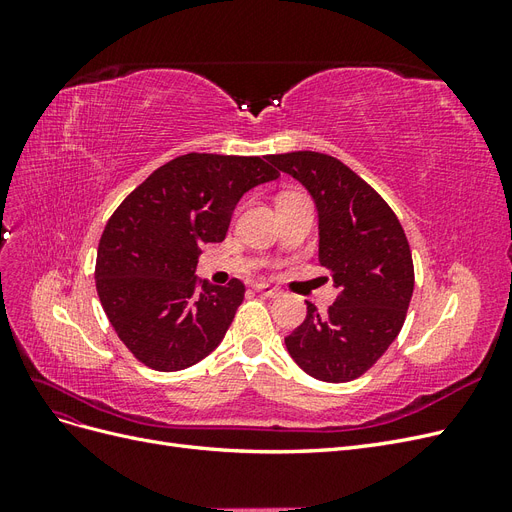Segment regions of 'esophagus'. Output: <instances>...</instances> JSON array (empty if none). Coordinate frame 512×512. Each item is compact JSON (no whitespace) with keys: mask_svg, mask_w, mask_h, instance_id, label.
<instances>
[{"mask_svg":"<svg viewBox=\"0 0 512 512\" xmlns=\"http://www.w3.org/2000/svg\"><path fill=\"white\" fill-rule=\"evenodd\" d=\"M254 290H256L258 294H262V297H269V299H275V297H280V294H282L280 288H275V286L265 284V282H256V284H254Z\"/></svg>","mask_w":512,"mask_h":512,"instance_id":"34e87169","label":"esophagus"}]
</instances>
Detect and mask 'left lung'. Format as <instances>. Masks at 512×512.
Segmentation results:
<instances>
[{
    "label": "left lung",
    "instance_id": "8db88e82",
    "mask_svg": "<svg viewBox=\"0 0 512 512\" xmlns=\"http://www.w3.org/2000/svg\"><path fill=\"white\" fill-rule=\"evenodd\" d=\"M301 181L318 209V260L331 271L339 297L305 320L284 342L305 374L322 382L363 376L404 327L414 290L410 243L397 215L367 181L327 153L269 156Z\"/></svg>",
    "mask_w": 512,
    "mask_h": 512
}]
</instances>
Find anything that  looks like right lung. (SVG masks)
Masks as SVG:
<instances>
[{"instance_id": "right-lung-1", "label": "right lung", "mask_w": 512, "mask_h": 512, "mask_svg": "<svg viewBox=\"0 0 512 512\" xmlns=\"http://www.w3.org/2000/svg\"><path fill=\"white\" fill-rule=\"evenodd\" d=\"M280 177L269 156L185 153L115 209L100 237L96 288L126 348L156 371H179L220 346L245 286L194 275L200 247L226 237L239 198Z\"/></svg>"}]
</instances>
